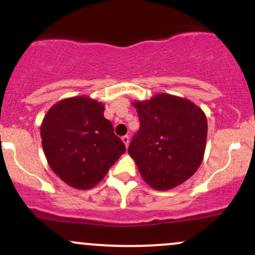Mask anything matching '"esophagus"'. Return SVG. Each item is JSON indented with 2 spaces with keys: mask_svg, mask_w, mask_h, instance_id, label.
I'll use <instances>...</instances> for the list:
<instances>
[{
  "mask_svg": "<svg viewBox=\"0 0 255 255\" xmlns=\"http://www.w3.org/2000/svg\"><path fill=\"white\" fill-rule=\"evenodd\" d=\"M122 141H124V144L126 145V147H128V145H129V136H128V135L122 136Z\"/></svg>",
  "mask_w": 255,
  "mask_h": 255,
  "instance_id": "1",
  "label": "esophagus"
}]
</instances>
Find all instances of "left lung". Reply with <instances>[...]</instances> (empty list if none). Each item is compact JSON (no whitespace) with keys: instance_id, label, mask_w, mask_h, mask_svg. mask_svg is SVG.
I'll return each mask as SVG.
<instances>
[{"instance_id":"1","label":"left lung","mask_w":255,"mask_h":255,"mask_svg":"<svg viewBox=\"0 0 255 255\" xmlns=\"http://www.w3.org/2000/svg\"><path fill=\"white\" fill-rule=\"evenodd\" d=\"M140 128L128 153L142 180L157 191H168L195 174L204 159L207 120L187 98L158 93L134 101Z\"/></svg>"}]
</instances>
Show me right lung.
I'll use <instances>...</instances> for the list:
<instances>
[{
    "mask_svg": "<svg viewBox=\"0 0 255 255\" xmlns=\"http://www.w3.org/2000/svg\"><path fill=\"white\" fill-rule=\"evenodd\" d=\"M104 104L89 96L54 104L40 125L44 154L51 170L73 188H93L125 153L122 140L104 118Z\"/></svg>",
    "mask_w": 255,
    "mask_h": 255,
    "instance_id": "right-lung-1",
    "label": "right lung"
}]
</instances>
